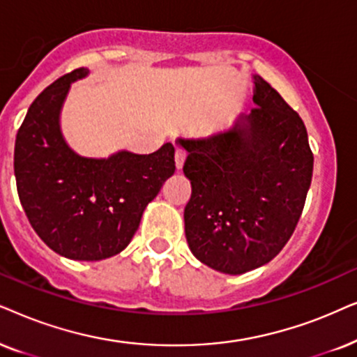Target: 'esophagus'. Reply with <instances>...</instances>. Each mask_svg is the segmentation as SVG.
<instances>
[{"instance_id":"esophagus-1","label":"esophagus","mask_w":357,"mask_h":357,"mask_svg":"<svg viewBox=\"0 0 357 357\" xmlns=\"http://www.w3.org/2000/svg\"><path fill=\"white\" fill-rule=\"evenodd\" d=\"M186 150L184 149H176V151H174V160H176V168L178 169H181L183 168V165H184V160H186Z\"/></svg>"}]
</instances>
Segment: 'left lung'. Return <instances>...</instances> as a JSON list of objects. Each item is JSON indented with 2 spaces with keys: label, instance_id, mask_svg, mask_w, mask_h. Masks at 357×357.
<instances>
[{
  "label": "left lung",
  "instance_id": "obj_1",
  "mask_svg": "<svg viewBox=\"0 0 357 357\" xmlns=\"http://www.w3.org/2000/svg\"><path fill=\"white\" fill-rule=\"evenodd\" d=\"M256 106L225 134L178 140L192 186L184 230L194 256L225 274L269 263L296 230L313 153L301 116L255 76Z\"/></svg>",
  "mask_w": 357,
  "mask_h": 357
}]
</instances>
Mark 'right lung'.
Here are the masks:
<instances>
[{
    "label": "right lung",
    "mask_w": 357,
    "mask_h": 357,
    "mask_svg": "<svg viewBox=\"0 0 357 357\" xmlns=\"http://www.w3.org/2000/svg\"><path fill=\"white\" fill-rule=\"evenodd\" d=\"M60 76L31 104L14 145L21 206L40 240L65 258L99 261L121 253L140 225L146 204L174 173V146L150 155L121 151L107 160L83 158L65 144L60 107L70 83Z\"/></svg>",
    "instance_id": "1"
}]
</instances>
